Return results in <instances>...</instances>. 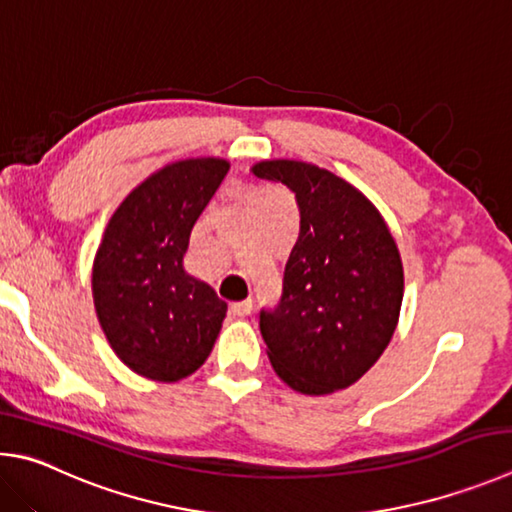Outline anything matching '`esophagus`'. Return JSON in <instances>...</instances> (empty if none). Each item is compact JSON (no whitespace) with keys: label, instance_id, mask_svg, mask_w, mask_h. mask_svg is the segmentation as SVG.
<instances>
[{"label":"esophagus","instance_id":"esophagus-1","mask_svg":"<svg viewBox=\"0 0 512 512\" xmlns=\"http://www.w3.org/2000/svg\"><path fill=\"white\" fill-rule=\"evenodd\" d=\"M229 312L233 317L238 319H245L251 315V299H245V301H238V303H231L229 306Z\"/></svg>","mask_w":512,"mask_h":512}]
</instances>
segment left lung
<instances>
[{
  "label": "left lung",
  "mask_w": 512,
  "mask_h": 512,
  "mask_svg": "<svg viewBox=\"0 0 512 512\" xmlns=\"http://www.w3.org/2000/svg\"><path fill=\"white\" fill-rule=\"evenodd\" d=\"M251 173L288 186L301 213L281 306L261 312L267 357L306 396L348 389L396 333L405 294L396 238L378 206L326 168L263 159Z\"/></svg>",
  "instance_id": "1"
}]
</instances>
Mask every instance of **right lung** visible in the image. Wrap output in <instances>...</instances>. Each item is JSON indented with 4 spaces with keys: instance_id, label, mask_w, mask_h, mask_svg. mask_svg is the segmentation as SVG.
<instances>
[{
    "instance_id": "right-lung-1",
    "label": "right lung",
    "mask_w": 512,
    "mask_h": 512,
    "mask_svg": "<svg viewBox=\"0 0 512 512\" xmlns=\"http://www.w3.org/2000/svg\"><path fill=\"white\" fill-rule=\"evenodd\" d=\"M229 161L188 157L157 168L116 206L92 265L94 310L116 357L152 382H179L211 355L227 303L182 267L193 224Z\"/></svg>"
}]
</instances>
